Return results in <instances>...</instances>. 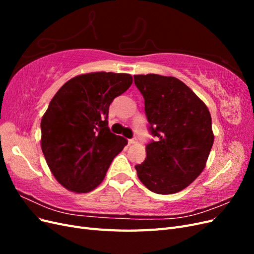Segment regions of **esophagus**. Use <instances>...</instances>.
<instances>
[{
  "label": "esophagus",
  "instance_id": "34e87169",
  "mask_svg": "<svg viewBox=\"0 0 254 254\" xmlns=\"http://www.w3.org/2000/svg\"><path fill=\"white\" fill-rule=\"evenodd\" d=\"M136 137H133V139H130V140H128V143L129 144H134V143H136Z\"/></svg>",
  "mask_w": 254,
  "mask_h": 254
}]
</instances>
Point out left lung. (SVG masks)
Masks as SVG:
<instances>
[{
    "instance_id": "obj_1",
    "label": "left lung",
    "mask_w": 254,
    "mask_h": 254,
    "mask_svg": "<svg viewBox=\"0 0 254 254\" xmlns=\"http://www.w3.org/2000/svg\"><path fill=\"white\" fill-rule=\"evenodd\" d=\"M145 101L149 130L146 159L135 165L140 181L168 195L189 187L205 167L214 143L211 114L186 83L172 76L134 75Z\"/></svg>"
}]
</instances>
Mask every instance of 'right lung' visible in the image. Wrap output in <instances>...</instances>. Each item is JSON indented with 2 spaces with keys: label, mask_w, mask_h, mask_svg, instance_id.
Here are the masks:
<instances>
[{
  "label": "right lung",
  "mask_w": 254,
  "mask_h": 254,
  "mask_svg": "<svg viewBox=\"0 0 254 254\" xmlns=\"http://www.w3.org/2000/svg\"><path fill=\"white\" fill-rule=\"evenodd\" d=\"M132 83L125 73L75 76L52 98L41 120V148L56 180L75 193L101 184L114 157L127 145L108 127L109 106Z\"/></svg>",
  "instance_id": "obj_1"
}]
</instances>
